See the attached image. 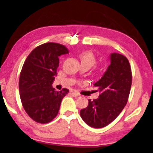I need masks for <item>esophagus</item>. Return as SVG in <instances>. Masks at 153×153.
Wrapping results in <instances>:
<instances>
[{
	"label": "esophagus",
	"instance_id": "34e87169",
	"mask_svg": "<svg viewBox=\"0 0 153 153\" xmlns=\"http://www.w3.org/2000/svg\"><path fill=\"white\" fill-rule=\"evenodd\" d=\"M69 93L72 96H74V97H78L79 95V94L77 93V92H76L75 91H73V90H72V91H70Z\"/></svg>",
	"mask_w": 153,
	"mask_h": 153
}]
</instances>
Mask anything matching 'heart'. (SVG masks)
Listing matches in <instances>:
<instances>
[{
    "label": "heart",
    "mask_w": 153,
    "mask_h": 153,
    "mask_svg": "<svg viewBox=\"0 0 153 153\" xmlns=\"http://www.w3.org/2000/svg\"><path fill=\"white\" fill-rule=\"evenodd\" d=\"M79 59H80L82 65H87L90 67L94 66L97 62L95 55L91 51H85L81 53L79 55Z\"/></svg>",
    "instance_id": "obj_1"
}]
</instances>
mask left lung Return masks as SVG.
<instances>
[{"label": "left lung", "mask_w": 153, "mask_h": 153, "mask_svg": "<svg viewBox=\"0 0 153 153\" xmlns=\"http://www.w3.org/2000/svg\"><path fill=\"white\" fill-rule=\"evenodd\" d=\"M110 56V65L94 84L100 93L99 97L88 99V106L80 110L82 120L91 127L108 125L120 114L129 98L132 83L129 60L118 53H111Z\"/></svg>", "instance_id": "left-lung-1"}]
</instances>
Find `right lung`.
I'll return each mask as SVG.
<instances>
[{
    "label": "right lung",
    "instance_id": "right-lung-1",
    "mask_svg": "<svg viewBox=\"0 0 153 153\" xmlns=\"http://www.w3.org/2000/svg\"><path fill=\"white\" fill-rule=\"evenodd\" d=\"M69 53L65 46L45 43L35 48L24 62L19 80L23 108L35 122L45 124L57 116L69 90L56 91L52 84L57 75L59 56Z\"/></svg>",
    "mask_w": 153,
    "mask_h": 153
}]
</instances>
